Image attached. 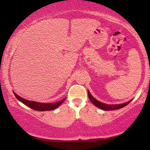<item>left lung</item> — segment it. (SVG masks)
Instances as JSON below:
<instances>
[{"label": "left lung", "instance_id": "left-lung-1", "mask_svg": "<svg viewBox=\"0 0 150 150\" xmlns=\"http://www.w3.org/2000/svg\"><path fill=\"white\" fill-rule=\"evenodd\" d=\"M88 96H89V100H91V102L94 104V105L104 110L120 109V108H122L123 107H124V106H126V105H128V104L131 102V101H129L128 102H126V103L121 104H115V105H112V104H106L102 103V102H100L99 101H98L97 100H96L95 98L91 95V93H90V92L89 91H88Z\"/></svg>", "mask_w": 150, "mask_h": 150}]
</instances>
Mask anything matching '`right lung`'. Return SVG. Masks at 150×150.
<instances>
[{
	"instance_id": "obj_1",
	"label": "right lung",
	"mask_w": 150,
	"mask_h": 150,
	"mask_svg": "<svg viewBox=\"0 0 150 150\" xmlns=\"http://www.w3.org/2000/svg\"><path fill=\"white\" fill-rule=\"evenodd\" d=\"M13 94L15 95L16 98L22 103L25 104L28 107H30L32 109L35 110H38V111H44V110H54L57 107H59L63 102L65 101L66 98H64L61 101L58 102H54V103H40V102H36L33 101H29V100H25L24 98L18 96L15 92H13Z\"/></svg>"
}]
</instances>
